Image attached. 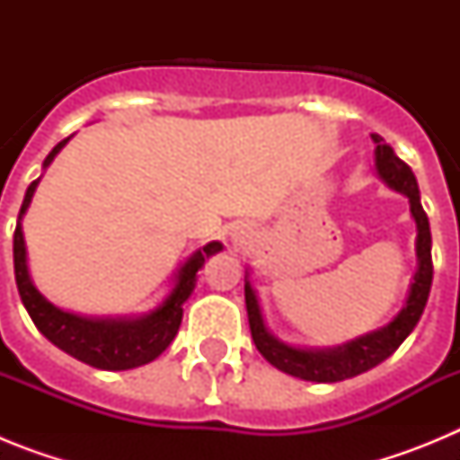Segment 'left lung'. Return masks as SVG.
<instances>
[{
    "mask_svg": "<svg viewBox=\"0 0 460 460\" xmlns=\"http://www.w3.org/2000/svg\"><path fill=\"white\" fill-rule=\"evenodd\" d=\"M373 142L377 145L376 170L380 174V180L389 189L398 190V193H403L408 198L410 211H412V218L417 223V260H420V267L414 271L410 295L405 299V306L398 311V315L387 327L371 332L367 336H359V339L339 345V348L302 350V348L286 345L283 341H279L267 332L265 323H262V313H260L258 296H255L253 288L246 280L243 296H246L249 327L255 348L260 350V355L270 361L271 367L288 373V376L311 382H341L377 367L380 361L392 357L398 350V345L408 339L410 332L420 323L426 302H429L430 280H433V260H430L429 217H426L424 207L420 202V186H417V180H414L410 165L403 164L394 154V149L382 142L380 136H373Z\"/></svg>",
    "mask_w": 460,
    "mask_h": 460,
    "instance_id": "1",
    "label": "left lung"
}]
</instances>
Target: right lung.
Instances as JSON below:
<instances>
[{"mask_svg":"<svg viewBox=\"0 0 460 460\" xmlns=\"http://www.w3.org/2000/svg\"><path fill=\"white\" fill-rule=\"evenodd\" d=\"M62 140L52 149L43 161V168L52 164V158L59 154V149L66 145ZM39 180H34L24 193L22 207L18 214V226L13 234V267H15V283H18L20 299L24 308L34 320L36 329L46 336L50 343H55L59 350L66 355L75 357L78 361H84L93 368H103V371H126V368H136L142 364L156 359L161 352L172 343V339L180 332L181 315L184 308L181 304L190 296L195 288V274L205 265L209 255L218 253L223 249L221 242H209L200 251H195L177 274L172 292L164 299V304L154 308L149 315L142 318H83L75 313L62 311L55 304H50L46 296L40 295L34 288L27 271V249H24L22 237V217L31 202Z\"/></svg>","mask_w":460,"mask_h":460,"instance_id":"add662e5","label":"right lung"}]
</instances>
